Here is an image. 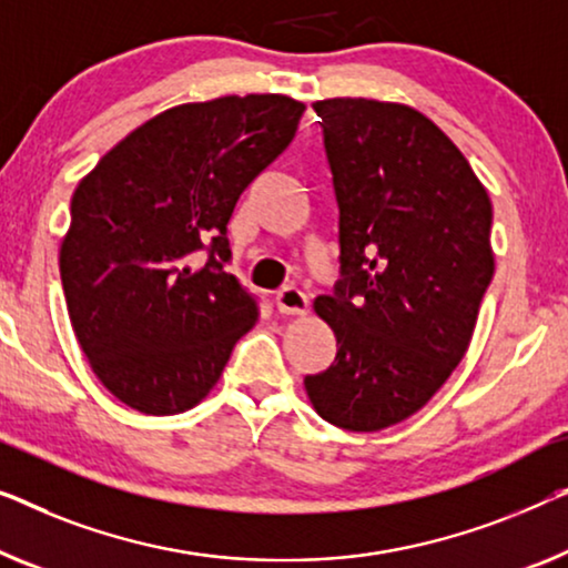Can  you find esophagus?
Returning <instances> with one entry per match:
<instances>
[{
  "label": "esophagus",
  "instance_id": "esophagus-1",
  "mask_svg": "<svg viewBox=\"0 0 568 568\" xmlns=\"http://www.w3.org/2000/svg\"><path fill=\"white\" fill-rule=\"evenodd\" d=\"M307 304V294L300 292L297 286H284V290L276 292V310L282 315H304Z\"/></svg>",
  "mask_w": 568,
  "mask_h": 568
}]
</instances>
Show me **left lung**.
<instances>
[{
    "instance_id": "left-lung-1",
    "label": "left lung",
    "mask_w": 568,
    "mask_h": 568,
    "mask_svg": "<svg viewBox=\"0 0 568 568\" xmlns=\"http://www.w3.org/2000/svg\"><path fill=\"white\" fill-rule=\"evenodd\" d=\"M338 202L341 278L315 300L338 353L304 376L323 420L397 425L464 358L495 274L491 202L425 114L374 100L315 102Z\"/></svg>"
}]
</instances>
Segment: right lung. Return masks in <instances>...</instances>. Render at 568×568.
I'll return each instance as SVG.
<instances>
[{"label":"right lung","instance_id":"right-lung-1","mask_svg":"<svg viewBox=\"0 0 568 568\" xmlns=\"http://www.w3.org/2000/svg\"><path fill=\"white\" fill-rule=\"evenodd\" d=\"M302 112L282 94L174 106L81 179L61 243L65 307L94 374L128 407H194L258 320L256 294L225 271L227 223Z\"/></svg>","mask_w":568,"mask_h":568}]
</instances>
